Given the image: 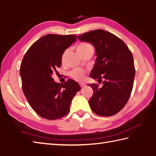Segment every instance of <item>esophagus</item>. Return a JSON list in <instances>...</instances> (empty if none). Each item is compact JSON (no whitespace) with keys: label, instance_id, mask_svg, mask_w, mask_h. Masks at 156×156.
<instances>
[{"label":"esophagus","instance_id":"1","mask_svg":"<svg viewBox=\"0 0 156 156\" xmlns=\"http://www.w3.org/2000/svg\"><path fill=\"white\" fill-rule=\"evenodd\" d=\"M79 85H80V86L81 87H83L85 86V85H86V84L84 83H79Z\"/></svg>","mask_w":156,"mask_h":156}]
</instances>
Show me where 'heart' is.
I'll list each match as a JSON object with an SVG mask.
<instances>
[{
  "label": "heart",
  "instance_id": "heart-1",
  "mask_svg": "<svg viewBox=\"0 0 156 156\" xmlns=\"http://www.w3.org/2000/svg\"><path fill=\"white\" fill-rule=\"evenodd\" d=\"M90 46H91L87 43H81L79 44L77 48H76V50H77V53H79L83 51L84 50ZM64 56L65 54L62 55V59L64 58ZM69 75L72 78L75 79V80L82 81L83 80L85 77V71L81 68H75L74 69H73L71 71H70Z\"/></svg>",
  "mask_w": 156,
  "mask_h": 156
}]
</instances>
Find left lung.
I'll use <instances>...</instances> for the list:
<instances>
[{
	"label": "left lung",
	"instance_id": "left-lung-1",
	"mask_svg": "<svg viewBox=\"0 0 156 156\" xmlns=\"http://www.w3.org/2000/svg\"><path fill=\"white\" fill-rule=\"evenodd\" d=\"M78 39L90 42L96 49V62L90 76L98 82L104 79L101 87L89 85L94 91L89 100L91 109L101 116L114 115L125 107L133 90L135 69L132 52L121 39L103 30L83 34Z\"/></svg>",
	"mask_w": 156,
	"mask_h": 156
}]
</instances>
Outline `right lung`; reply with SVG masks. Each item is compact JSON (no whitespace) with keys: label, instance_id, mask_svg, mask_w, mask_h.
<instances>
[{"label":"right lung","instance_id":"add662e5","mask_svg":"<svg viewBox=\"0 0 156 156\" xmlns=\"http://www.w3.org/2000/svg\"><path fill=\"white\" fill-rule=\"evenodd\" d=\"M76 39L75 35L48 34L34 42L23 56L20 66L22 89L31 107L42 118L55 120L66 116L73 98L81 90L71 79L60 84L52 78L61 66L63 53Z\"/></svg>","mask_w":156,"mask_h":156}]
</instances>
